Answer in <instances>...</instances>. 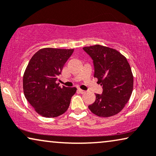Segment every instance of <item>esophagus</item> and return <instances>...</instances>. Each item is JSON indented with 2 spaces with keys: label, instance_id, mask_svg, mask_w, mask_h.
Masks as SVG:
<instances>
[{
  "label": "esophagus",
  "instance_id": "esophagus-1",
  "mask_svg": "<svg viewBox=\"0 0 156 156\" xmlns=\"http://www.w3.org/2000/svg\"><path fill=\"white\" fill-rule=\"evenodd\" d=\"M78 91L80 92V93H81V94H84V93H85L86 92L84 90H81V89H78Z\"/></svg>",
  "mask_w": 156,
  "mask_h": 156
}]
</instances>
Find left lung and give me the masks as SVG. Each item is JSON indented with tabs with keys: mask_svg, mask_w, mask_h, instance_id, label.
I'll return each mask as SVG.
<instances>
[{
	"mask_svg": "<svg viewBox=\"0 0 156 156\" xmlns=\"http://www.w3.org/2000/svg\"><path fill=\"white\" fill-rule=\"evenodd\" d=\"M92 58L94 77L102 86V94L88 108L94 115L108 118L118 114L130 100L133 89V76L127 58L113 48L101 45L83 48Z\"/></svg>",
	"mask_w": 156,
	"mask_h": 156,
	"instance_id": "1",
	"label": "left lung"
}]
</instances>
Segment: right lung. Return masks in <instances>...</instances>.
I'll list each match as a JSON object with an SVG mask.
<instances>
[{
    "label": "right lung",
    "mask_w": 156,
    "mask_h": 156,
    "mask_svg": "<svg viewBox=\"0 0 156 156\" xmlns=\"http://www.w3.org/2000/svg\"><path fill=\"white\" fill-rule=\"evenodd\" d=\"M74 49L45 48L29 61L23 77L24 95L36 112L45 118H55L67 110L76 87L56 84L64 64Z\"/></svg>",
    "instance_id": "obj_1"
}]
</instances>
